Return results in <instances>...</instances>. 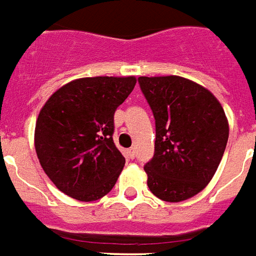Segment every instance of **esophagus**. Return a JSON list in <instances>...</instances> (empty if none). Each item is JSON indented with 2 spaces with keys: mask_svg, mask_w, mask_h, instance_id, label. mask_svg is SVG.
<instances>
[{
  "mask_svg": "<svg viewBox=\"0 0 256 256\" xmlns=\"http://www.w3.org/2000/svg\"><path fill=\"white\" fill-rule=\"evenodd\" d=\"M128 154L130 158H134V157H136V149H134V148H130L128 150Z\"/></svg>",
  "mask_w": 256,
  "mask_h": 256,
  "instance_id": "1",
  "label": "esophagus"
}]
</instances>
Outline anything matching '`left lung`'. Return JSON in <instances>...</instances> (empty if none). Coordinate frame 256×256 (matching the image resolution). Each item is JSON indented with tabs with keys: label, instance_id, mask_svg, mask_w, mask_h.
Segmentation results:
<instances>
[{
	"label": "left lung",
	"instance_id": "8db88e82",
	"mask_svg": "<svg viewBox=\"0 0 256 256\" xmlns=\"http://www.w3.org/2000/svg\"><path fill=\"white\" fill-rule=\"evenodd\" d=\"M156 120L154 154L144 170L148 187L166 202H182L208 186L228 142L222 106L210 90L179 76L140 77Z\"/></svg>",
	"mask_w": 256,
	"mask_h": 256
}]
</instances>
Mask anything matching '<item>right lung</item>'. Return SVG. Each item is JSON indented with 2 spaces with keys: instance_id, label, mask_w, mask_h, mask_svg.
<instances>
[{
  "instance_id": "add662e5",
  "label": "right lung",
  "mask_w": 256,
  "mask_h": 256,
  "mask_svg": "<svg viewBox=\"0 0 256 256\" xmlns=\"http://www.w3.org/2000/svg\"><path fill=\"white\" fill-rule=\"evenodd\" d=\"M137 78L85 77L51 94L35 126V149L58 190L77 200H98L112 190L124 157L112 140L114 114Z\"/></svg>"
}]
</instances>
